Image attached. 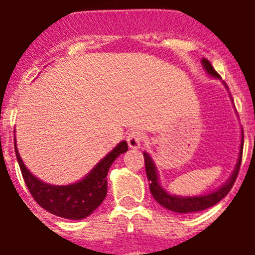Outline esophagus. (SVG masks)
I'll list each match as a JSON object with an SVG mask.
<instances>
[{"mask_svg": "<svg viewBox=\"0 0 255 255\" xmlns=\"http://www.w3.org/2000/svg\"><path fill=\"white\" fill-rule=\"evenodd\" d=\"M141 131L139 130H131V131L126 136V140H128V144L131 149H138L141 145Z\"/></svg>", "mask_w": 255, "mask_h": 255, "instance_id": "1", "label": "esophagus"}]
</instances>
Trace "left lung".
Returning a JSON list of instances; mask_svg holds the SVG:
<instances>
[{"mask_svg": "<svg viewBox=\"0 0 255 255\" xmlns=\"http://www.w3.org/2000/svg\"><path fill=\"white\" fill-rule=\"evenodd\" d=\"M202 65H203L204 71L207 73V75H209L211 78L217 79L221 80L220 75L215 71V69L212 67L211 62L206 58H202ZM222 84L225 85V88L229 92V88L227 85L222 82ZM230 98H231V102L234 103L233 97L230 94ZM235 107V106H234ZM243 145H244V132L242 129V143H240V149H239V155L238 161H236L235 167H234L233 172L230 175L229 179L226 180V182H224L222 185L218 186L215 190L206 193V194H198V195H188V197H182V195H176L171 194L170 191L166 190L163 186L161 185L159 182V173L157 170V166H155L154 161L150 157V154L148 152H143L144 161H145V171H147V177L148 181H149V190L152 193L153 198L155 199V202L162 206L163 208L168 209V211L176 212V213H194V212L204 211V209L209 208V207L217 204L220 200L224 199L229 191L233 188L234 182H235L236 176L239 173V168H240V163H242V154H243Z\"/></svg>", "mask_w": 255, "mask_h": 255, "instance_id": "left-lung-1", "label": "left lung"}]
</instances>
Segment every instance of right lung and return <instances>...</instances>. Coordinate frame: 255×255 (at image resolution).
<instances>
[{"label":"right lung","mask_w":255,"mask_h":255,"mask_svg":"<svg viewBox=\"0 0 255 255\" xmlns=\"http://www.w3.org/2000/svg\"><path fill=\"white\" fill-rule=\"evenodd\" d=\"M13 144L22 177L31 197L49 213L67 220H83L102 204L107 195L106 177L108 170L115 159L128 150V143L120 141L84 177L67 185H52L38 179L28 170L17 150L16 139Z\"/></svg>","instance_id":"add662e5"}]
</instances>
